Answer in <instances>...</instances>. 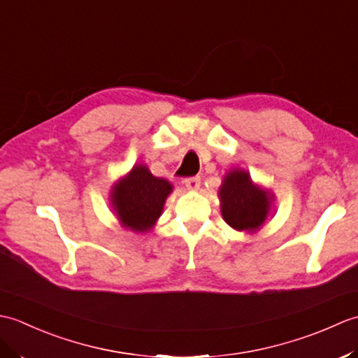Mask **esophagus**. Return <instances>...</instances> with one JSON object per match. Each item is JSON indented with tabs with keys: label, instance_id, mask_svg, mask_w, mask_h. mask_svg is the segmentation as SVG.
Returning a JSON list of instances; mask_svg holds the SVG:
<instances>
[{
	"label": "esophagus",
	"instance_id": "34e87169",
	"mask_svg": "<svg viewBox=\"0 0 358 358\" xmlns=\"http://www.w3.org/2000/svg\"><path fill=\"white\" fill-rule=\"evenodd\" d=\"M183 183L189 189V191H196V189H199L201 185V180H200V177H191V178H186Z\"/></svg>",
	"mask_w": 358,
	"mask_h": 358
}]
</instances>
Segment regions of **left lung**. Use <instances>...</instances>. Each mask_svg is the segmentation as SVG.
Wrapping results in <instances>:
<instances>
[{
  "instance_id": "8db88e82",
  "label": "left lung",
  "mask_w": 358,
  "mask_h": 358,
  "mask_svg": "<svg viewBox=\"0 0 358 358\" xmlns=\"http://www.w3.org/2000/svg\"><path fill=\"white\" fill-rule=\"evenodd\" d=\"M220 208L224 222L235 231L255 232L268 218L273 195L254 185L248 171L232 169L218 189Z\"/></svg>"
}]
</instances>
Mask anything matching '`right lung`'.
Listing matches in <instances>:
<instances>
[{
	"label": "right lung",
	"mask_w": 358,
	"mask_h": 358,
	"mask_svg": "<svg viewBox=\"0 0 358 358\" xmlns=\"http://www.w3.org/2000/svg\"><path fill=\"white\" fill-rule=\"evenodd\" d=\"M172 185L154 177L144 164H135L110 191V204L120 224L136 234L150 231L163 212Z\"/></svg>",
	"instance_id": "add662e5"
}]
</instances>
